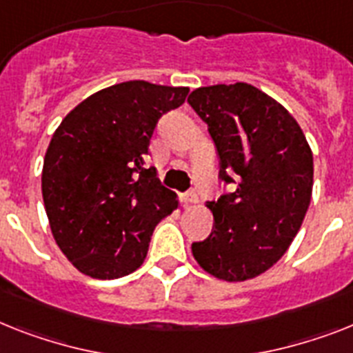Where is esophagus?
Listing matches in <instances>:
<instances>
[{
  "label": "esophagus",
  "instance_id": "34e87169",
  "mask_svg": "<svg viewBox=\"0 0 353 353\" xmlns=\"http://www.w3.org/2000/svg\"><path fill=\"white\" fill-rule=\"evenodd\" d=\"M182 202L185 205H191V203L198 202V194L194 191H188V193H182Z\"/></svg>",
  "mask_w": 353,
  "mask_h": 353
}]
</instances>
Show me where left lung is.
Segmentation results:
<instances>
[{
    "label": "left lung",
    "instance_id": "left-lung-1",
    "mask_svg": "<svg viewBox=\"0 0 353 353\" xmlns=\"http://www.w3.org/2000/svg\"><path fill=\"white\" fill-rule=\"evenodd\" d=\"M189 106L208 124L229 193L208 202L214 225L194 260L225 281L256 278L285 254L312 196V151L296 119L247 83L196 88Z\"/></svg>",
    "mask_w": 353,
    "mask_h": 353
}]
</instances>
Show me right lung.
<instances>
[{"label": "right lung", "mask_w": 353, "mask_h": 353, "mask_svg": "<svg viewBox=\"0 0 353 353\" xmlns=\"http://www.w3.org/2000/svg\"><path fill=\"white\" fill-rule=\"evenodd\" d=\"M189 88L128 81L93 93L55 130L43 164V200L59 249L83 274L117 279L137 270L176 194L148 165L164 113Z\"/></svg>", "instance_id": "1"}]
</instances>
